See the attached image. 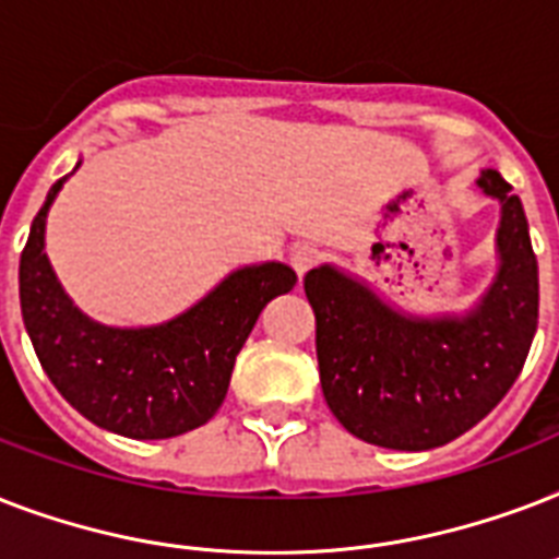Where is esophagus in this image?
<instances>
[{
    "mask_svg": "<svg viewBox=\"0 0 559 559\" xmlns=\"http://www.w3.org/2000/svg\"><path fill=\"white\" fill-rule=\"evenodd\" d=\"M316 261H319V249L310 243H301L293 249V254H289V263H293V270H296V275L301 278L305 272H310L316 266Z\"/></svg>",
    "mask_w": 559,
    "mask_h": 559,
    "instance_id": "34e87169",
    "label": "esophagus"
}]
</instances>
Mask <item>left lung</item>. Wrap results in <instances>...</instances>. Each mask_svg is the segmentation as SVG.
Segmentation results:
<instances>
[{
	"instance_id": "obj_1",
	"label": "left lung",
	"mask_w": 559,
	"mask_h": 559,
	"mask_svg": "<svg viewBox=\"0 0 559 559\" xmlns=\"http://www.w3.org/2000/svg\"><path fill=\"white\" fill-rule=\"evenodd\" d=\"M478 188L502 202V266L473 313L412 319L333 266L305 275L324 400L362 441L406 452L455 441L490 415L528 359L539 319L528 219L496 170Z\"/></svg>"
}]
</instances>
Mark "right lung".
<instances>
[{"mask_svg":"<svg viewBox=\"0 0 559 559\" xmlns=\"http://www.w3.org/2000/svg\"><path fill=\"white\" fill-rule=\"evenodd\" d=\"M63 179L48 191L20 258L22 322L39 366L86 420L124 438L159 441L209 424L258 316L296 287V272L284 263L246 266L174 322L104 328L69 301L43 252L48 205Z\"/></svg>","mask_w":559,"mask_h":559,"instance_id":"right-lung-1","label":"right lung"}]
</instances>
